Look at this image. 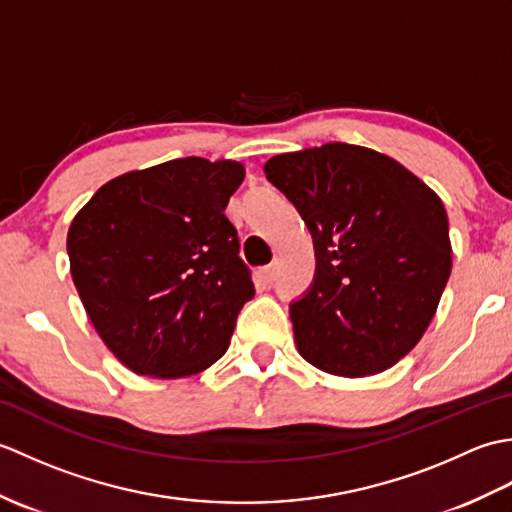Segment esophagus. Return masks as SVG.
<instances>
[{
  "label": "esophagus",
  "mask_w": 512,
  "mask_h": 512,
  "mask_svg": "<svg viewBox=\"0 0 512 512\" xmlns=\"http://www.w3.org/2000/svg\"><path fill=\"white\" fill-rule=\"evenodd\" d=\"M277 275H279V262H273V264H268V266L259 270V279H262L264 286H273Z\"/></svg>",
  "instance_id": "34e87169"
}]
</instances>
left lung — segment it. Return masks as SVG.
<instances>
[{
  "label": "left lung",
  "instance_id": "8db88e82",
  "mask_svg": "<svg viewBox=\"0 0 512 512\" xmlns=\"http://www.w3.org/2000/svg\"><path fill=\"white\" fill-rule=\"evenodd\" d=\"M264 173L314 242L312 284L290 301L301 356L347 378L400 361L451 275L442 200L400 162L345 143L275 156Z\"/></svg>",
  "mask_w": 512,
  "mask_h": 512
}]
</instances>
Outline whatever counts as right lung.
Here are the masks:
<instances>
[{
    "label": "right lung",
    "instance_id": "add662e5",
    "mask_svg": "<svg viewBox=\"0 0 512 512\" xmlns=\"http://www.w3.org/2000/svg\"><path fill=\"white\" fill-rule=\"evenodd\" d=\"M233 160L178 158L118 176L72 220L68 255L88 317L140 376L198 374L220 358L255 297L224 209Z\"/></svg>",
    "mask_w": 512,
    "mask_h": 512
}]
</instances>
